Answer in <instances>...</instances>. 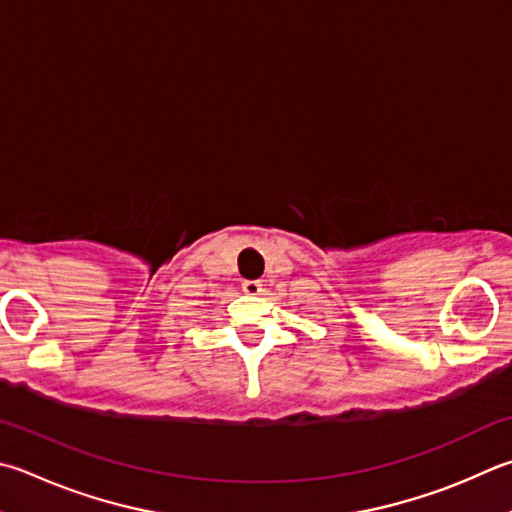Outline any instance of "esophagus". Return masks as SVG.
Masks as SVG:
<instances>
[{"label": "esophagus", "mask_w": 512, "mask_h": 512, "mask_svg": "<svg viewBox=\"0 0 512 512\" xmlns=\"http://www.w3.org/2000/svg\"><path fill=\"white\" fill-rule=\"evenodd\" d=\"M262 288H264V284L259 282V280L241 282V291H244L246 295H259V293H262Z\"/></svg>", "instance_id": "obj_1"}]
</instances>
